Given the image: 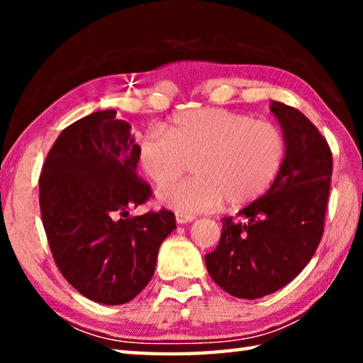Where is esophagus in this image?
Listing matches in <instances>:
<instances>
[{
	"label": "esophagus",
	"instance_id": "34e87169",
	"mask_svg": "<svg viewBox=\"0 0 363 363\" xmlns=\"http://www.w3.org/2000/svg\"><path fill=\"white\" fill-rule=\"evenodd\" d=\"M194 216H189V214H182V213H176V223L177 224H187L192 223Z\"/></svg>",
	"mask_w": 363,
	"mask_h": 363
}]
</instances>
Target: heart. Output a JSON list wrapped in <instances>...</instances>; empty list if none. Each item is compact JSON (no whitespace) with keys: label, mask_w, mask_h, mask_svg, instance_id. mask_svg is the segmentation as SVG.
<instances>
[{"label":"heart","mask_w":363,"mask_h":363,"mask_svg":"<svg viewBox=\"0 0 363 363\" xmlns=\"http://www.w3.org/2000/svg\"><path fill=\"white\" fill-rule=\"evenodd\" d=\"M286 155L285 138L269 121L223 108H195L176 113L162 130L139 140L138 162L158 187L179 177L194 158L190 179L164 187L158 200L182 214L248 205L277 179Z\"/></svg>","instance_id":"obj_1"}]
</instances>
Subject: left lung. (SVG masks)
Here are the masks:
<instances>
[{
  "label": "left lung",
  "mask_w": 363,
  "mask_h": 363,
  "mask_svg": "<svg viewBox=\"0 0 363 363\" xmlns=\"http://www.w3.org/2000/svg\"><path fill=\"white\" fill-rule=\"evenodd\" d=\"M286 144L284 167L266 194L238 216L223 219L208 274L232 296L257 299L290 284L322 240L333 157L327 140L299 110L272 101Z\"/></svg>",
  "instance_id": "1"
}]
</instances>
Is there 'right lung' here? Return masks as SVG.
<instances>
[{"mask_svg":"<svg viewBox=\"0 0 363 363\" xmlns=\"http://www.w3.org/2000/svg\"><path fill=\"white\" fill-rule=\"evenodd\" d=\"M138 145L130 123L101 110L59 134L40 176L41 219L60 274L107 306L144 290L160 245L176 229L167 210L130 216L152 195L136 174Z\"/></svg>","mask_w":363,"mask_h":363,"instance_id":"right-lung-1","label":"right lung"}]
</instances>
